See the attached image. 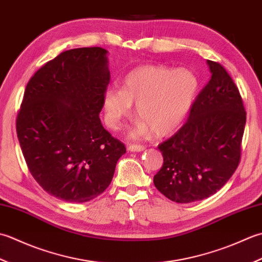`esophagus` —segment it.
<instances>
[{"mask_svg":"<svg viewBox=\"0 0 262 262\" xmlns=\"http://www.w3.org/2000/svg\"><path fill=\"white\" fill-rule=\"evenodd\" d=\"M146 147L143 145H137V143H130V145L127 146V149H129L130 151H142Z\"/></svg>","mask_w":262,"mask_h":262,"instance_id":"esophagus-1","label":"esophagus"}]
</instances>
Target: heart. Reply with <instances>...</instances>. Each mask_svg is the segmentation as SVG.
<instances>
[{"mask_svg": "<svg viewBox=\"0 0 262 262\" xmlns=\"http://www.w3.org/2000/svg\"><path fill=\"white\" fill-rule=\"evenodd\" d=\"M199 89V80L188 69L145 66L132 70L124 78L121 90L107 89L104 106L107 123L120 129L137 105V116L142 122L133 136H143L148 127L155 136H167L182 123Z\"/></svg>", "mask_w": 262, "mask_h": 262, "instance_id": "heart-1", "label": "heart"}]
</instances>
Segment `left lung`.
Returning a JSON list of instances; mask_svg holds the SVG:
<instances>
[{
    "instance_id": "obj_1",
    "label": "left lung",
    "mask_w": 262,
    "mask_h": 262,
    "mask_svg": "<svg viewBox=\"0 0 262 262\" xmlns=\"http://www.w3.org/2000/svg\"><path fill=\"white\" fill-rule=\"evenodd\" d=\"M207 62L211 78L192 104L188 121L158 145L164 163L154 184L179 204L215 194L241 161L247 121L241 94L221 63Z\"/></svg>"
}]
</instances>
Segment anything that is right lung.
Returning a JSON list of instances; mask_svg holds the SVG:
<instances>
[{"label":"right lung","instance_id":"right-lung-1","mask_svg":"<svg viewBox=\"0 0 262 262\" xmlns=\"http://www.w3.org/2000/svg\"><path fill=\"white\" fill-rule=\"evenodd\" d=\"M106 54L101 47L61 53L30 78L18 111L27 167L47 193L64 201L103 193L126 151L99 119L111 78Z\"/></svg>","mask_w":262,"mask_h":262}]
</instances>
